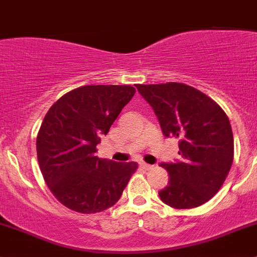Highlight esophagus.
Wrapping results in <instances>:
<instances>
[{
    "label": "esophagus",
    "mask_w": 257,
    "mask_h": 257,
    "mask_svg": "<svg viewBox=\"0 0 257 257\" xmlns=\"http://www.w3.org/2000/svg\"><path fill=\"white\" fill-rule=\"evenodd\" d=\"M141 167L143 168V169H145V170H150V169H153V167H154V165L147 164V163H141Z\"/></svg>",
    "instance_id": "34e87169"
}]
</instances>
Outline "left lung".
Masks as SVG:
<instances>
[{"label": "left lung", "instance_id": "obj_1", "mask_svg": "<svg viewBox=\"0 0 257 257\" xmlns=\"http://www.w3.org/2000/svg\"><path fill=\"white\" fill-rule=\"evenodd\" d=\"M159 119L163 134L179 141L178 163L162 164L169 184L159 191L174 209L209 201L224 184L234 160V137L226 113L205 93L178 82L137 84Z\"/></svg>", "mask_w": 257, "mask_h": 257}]
</instances>
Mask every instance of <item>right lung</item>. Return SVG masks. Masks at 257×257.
Wrapping results in <instances>:
<instances>
[{"mask_svg": "<svg viewBox=\"0 0 257 257\" xmlns=\"http://www.w3.org/2000/svg\"><path fill=\"white\" fill-rule=\"evenodd\" d=\"M136 93L132 85H82L62 95L37 134V158L46 184L66 208L95 214L120 199L136 162L95 155L100 137Z\"/></svg>", "mask_w": 257, "mask_h": 257, "instance_id": "obj_1", "label": "right lung"}]
</instances>
